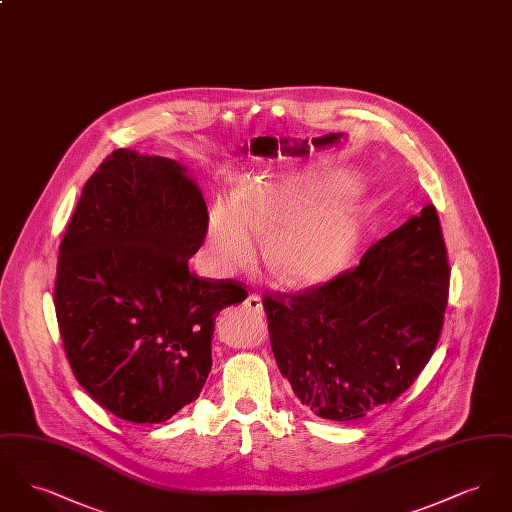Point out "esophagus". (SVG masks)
<instances>
[{"label":"esophagus","mask_w":512,"mask_h":512,"mask_svg":"<svg viewBox=\"0 0 512 512\" xmlns=\"http://www.w3.org/2000/svg\"><path fill=\"white\" fill-rule=\"evenodd\" d=\"M245 307H247L251 313H255V315H263V301H261V297L255 295V293H251V295L245 299Z\"/></svg>","instance_id":"1"}]
</instances>
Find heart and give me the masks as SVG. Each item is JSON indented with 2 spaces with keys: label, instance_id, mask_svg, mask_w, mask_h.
<instances>
[{
  "label": "heart",
  "instance_id": "heart-1",
  "mask_svg": "<svg viewBox=\"0 0 512 512\" xmlns=\"http://www.w3.org/2000/svg\"><path fill=\"white\" fill-rule=\"evenodd\" d=\"M351 180L340 174H274L245 186L238 203L219 199L207 220V247L220 270L253 261L257 238L267 240L268 265L284 280L318 284L351 259L361 217Z\"/></svg>",
  "mask_w": 512,
  "mask_h": 512
}]
</instances>
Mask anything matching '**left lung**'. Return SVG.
<instances>
[{
  "label": "left lung",
  "instance_id": "left-lung-1",
  "mask_svg": "<svg viewBox=\"0 0 512 512\" xmlns=\"http://www.w3.org/2000/svg\"><path fill=\"white\" fill-rule=\"evenodd\" d=\"M449 274L438 211L426 205L370 245L359 267L265 295L272 353L297 399L351 422L411 388L438 345Z\"/></svg>",
  "mask_w": 512,
  "mask_h": 512
}]
</instances>
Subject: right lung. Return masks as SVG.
<instances>
[{"instance_id": "right-lung-1", "label": "right lung", "mask_w": 512, "mask_h": 512, "mask_svg": "<svg viewBox=\"0 0 512 512\" xmlns=\"http://www.w3.org/2000/svg\"><path fill=\"white\" fill-rule=\"evenodd\" d=\"M188 169L113 151L84 184L59 245L55 313L74 378L109 413L157 424L211 372L215 318L247 292L188 267L207 234Z\"/></svg>"}]
</instances>
